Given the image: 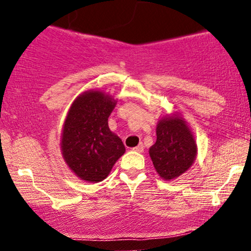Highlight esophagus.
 Masks as SVG:
<instances>
[{"instance_id":"esophagus-1","label":"esophagus","mask_w":251,"mask_h":251,"mask_svg":"<svg viewBox=\"0 0 251 251\" xmlns=\"http://www.w3.org/2000/svg\"><path fill=\"white\" fill-rule=\"evenodd\" d=\"M133 151L138 152V153H142V152H144V145H143V144H139L138 146H135V148L133 149Z\"/></svg>"}]
</instances>
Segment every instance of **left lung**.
Wrapping results in <instances>:
<instances>
[{"label": "left lung", "instance_id": "1", "mask_svg": "<svg viewBox=\"0 0 251 251\" xmlns=\"http://www.w3.org/2000/svg\"><path fill=\"white\" fill-rule=\"evenodd\" d=\"M155 131L157 140L150 148V157L163 179H175L188 171L195 162L197 155L195 137L179 114L162 118Z\"/></svg>", "mask_w": 251, "mask_h": 251}]
</instances>
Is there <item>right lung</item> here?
<instances>
[{"mask_svg": "<svg viewBox=\"0 0 251 251\" xmlns=\"http://www.w3.org/2000/svg\"><path fill=\"white\" fill-rule=\"evenodd\" d=\"M114 106L113 98L92 89L72 103L63 124L61 151L66 164L80 179L103 180L125 153L122 139L108 127Z\"/></svg>", "mask_w": 251, "mask_h": 251, "instance_id": "right-lung-1", "label": "right lung"}]
</instances>
